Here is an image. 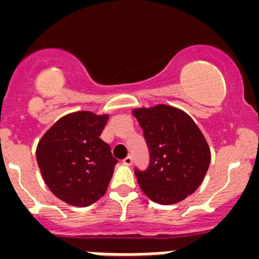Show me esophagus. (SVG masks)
Returning a JSON list of instances; mask_svg holds the SVG:
<instances>
[{
	"instance_id": "esophagus-1",
	"label": "esophagus",
	"mask_w": 259,
	"mask_h": 259,
	"mask_svg": "<svg viewBox=\"0 0 259 259\" xmlns=\"http://www.w3.org/2000/svg\"><path fill=\"white\" fill-rule=\"evenodd\" d=\"M132 162H134V159H132L131 155H128V157H125L124 159H123V163L127 164V166H131Z\"/></svg>"
}]
</instances>
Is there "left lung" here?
Returning <instances> with one entry per match:
<instances>
[{
  "instance_id": "obj_1",
  "label": "left lung",
  "mask_w": 259,
  "mask_h": 259,
  "mask_svg": "<svg viewBox=\"0 0 259 259\" xmlns=\"http://www.w3.org/2000/svg\"><path fill=\"white\" fill-rule=\"evenodd\" d=\"M149 149V166L135 175L144 193L161 205L187 198L202 183L210 164V149L193 119L167 105L136 109Z\"/></svg>"
}]
</instances>
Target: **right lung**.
<instances>
[{
  "label": "right lung",
  "instance_id": "1",
  "mask_svg": "<svg viewBox=\"0 0 259 259\" xmlns=\"http://www.w3.org/2000/svg\"><path fill=\"white\" fill-rule=\"evenodd\" d=\"M109 115L91 111L68 114L54 123L36 149L44 182L59 200L89 206L100 200L118 163L109 144L100 139Z\"/></svg>",
  "mask_w": 259,
  "mask_h": 259
}]
</instances>
